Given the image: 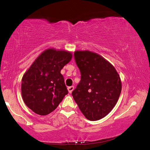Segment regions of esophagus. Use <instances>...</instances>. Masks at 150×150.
I'll list each match as a JSON object with an SVG mask.
<instances>
[{
	"mask_svg": "<svg viewBox=\"0 0 150 150\" xmlns=\"http://www.w3.org/2000/svg\"><path fill=\"white\" fill-rule=\"evenodd\" d=\"M67 90L69 91V93H71L72 91L74 90V87H73V86H71V87H69L67 88Z\"/></svg>",
	"mask_w": 150,
	"mask_h": 150,
	"instance_id": "esophagus-1",
	"label": "esophagus"
}]
</instances>
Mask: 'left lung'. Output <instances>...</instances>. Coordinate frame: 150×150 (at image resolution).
<instances>
[{
  "label": "left lung",
  "mask_w": 150,
  "mask_h": 150,
  "mask_svg": "<svg viewBox=\"0 0 150 150\" xmlns=\"http://www.w3.org/2000/svg\"><path fill=\"white\" fill-rule=\"evenodd\" d=\"M75 60L81 81L72 96L86 118L100 120L115 107L122 90L115 67L101 55L89 51H76Z\"/></svg>",
  "instance_id": "left-lung-1"
}]
</instances>
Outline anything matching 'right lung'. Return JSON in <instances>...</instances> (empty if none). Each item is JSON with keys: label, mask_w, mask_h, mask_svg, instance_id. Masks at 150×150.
<instances>
[{"label": "right lung", "mask_w": 150, "mask_h": 150, "mask_svg": "<svg viewBox=\"0 0 150 150\" xmlns=\"http://www.w3.org/2000/svg\"><path fill=\"white\" fill-rule=\"evenodd\" d=\"M72 54L50 48L36 58L22 79L21 93L29 108L39 115L54 111L68 93L61 70Z\"/></svg>", "instance_id": "add662e5"}]
</instances>
